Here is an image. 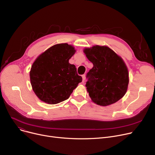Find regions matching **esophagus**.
I'll return each instance as SVG.
<instances>
[{
  "label": "esophagus",
  "mask_w": 155,
  "mask_h": 155,
  "mask_svg": "<svg viewBox=\"0 0 155 155\" xmlns=\"http://www.w3.org/2000/svg\"><path fill=\"white\" fill-rule=\"evenodd\" d=\"M82 80H83V82H84L85 80V75H82Z\"/></svg>",
  "instance_id": "34e87169"
}]
</instances>
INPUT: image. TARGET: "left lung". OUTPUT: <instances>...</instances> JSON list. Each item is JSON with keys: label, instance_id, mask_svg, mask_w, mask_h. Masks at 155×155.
Segmentation results:
<instances>
[{"label": "left lung", "instance_id": "8db88e82", "mask_svg": "<svg viewBox=\"0 0 155 155\" xmlns=\"http://www.w3.org/2000/svg\"><path fill=\"white\" fill-rule=\"evenodd\" d=\"M93 68L87 74L85 86L92 101L102 106L116 103L126 93L129 73L119 56L106 46H94L84 50Z\"/></svg>", "mask_w": 155, "mask_h": 155}]
</instances>
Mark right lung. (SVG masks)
<instances>
[{"mask_svg": "<svg viewBox=\"0 0 155 155\" xmlns=\"http://www.w3.org/2000/svg\"><path fill=\"white\" fill-rule=\"evenodd\" d=\"M75 51L74 47L67 43L57 44L40 54L32 63L31 84L41 101L49 104L63 102L82 82L75 66L69 63Z\"/></svg>", "mask_w": 155, "mask_h": 155, "instance_id": "right-lung-1", "label": "right lung"}]
</instances>
